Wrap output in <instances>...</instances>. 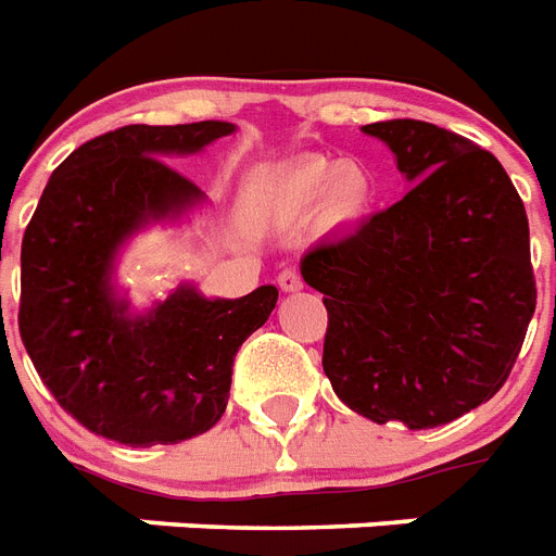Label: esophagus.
Wrapping results in <instances>:
<instances>
[{
    "label": "esophagus",
    "mask_w": 556,
    "mask_h": 556,
    "mask_svg": "<svg viewBox=\"0 0 556 556\" xmlns=\"http://www.w3.org/2000/svg\"><path fill=\"white\" fill-rule=\"evenodd\" d=\"M278 287H281L283 292H299L304 290V278H301V273L295 266H287V269L278 273Z\"/></svg>",
    "instance_id": "34e87169"
}]
</instances>
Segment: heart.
Masks as SVG:
<instances>
[{"label": "heart", "mask_w": 556, "mask_h": 556, "mask_svg": "<svg viewBox=\"0 0 556 556\" xmlns=\"http://www.w3.org/2000/svg\"><path fill=\"white\" fill-rule=\"evenodd\" d=\"M255 201L281 215L321 208L330 224H353L372 203L370 175L355 163H336L321 154L264 172L252 184Z\"/></svg>", "instance_id": "b5f03b06"}]
</instances>
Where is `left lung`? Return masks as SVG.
Listing matches in <instances>:
<instances>
[{"label": "left lung", "instance_id": "1", "mask_svg": "<svg viewBox=\"0 0 556 556\" xmlns=\"http://www.w3.org/2000/svg\"><path fill=\"white\" fill-rule=\"evenodd\" d=\"M364 131L413 186L301 261L327 306L324 372L376 425L439 428L494 399L522 350L536 306L526 206L468 137L425 119Z\"/></svg>", "mask_w": 556, "mask_h": 556}]
</instances>
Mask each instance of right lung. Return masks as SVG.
I'll list each match as a JSON object with an SVG mask.
<instances>
[{
  "label": "right lung",
  "instance_id": "1",
  "mask_svg": "<svg viewBox=\"0 0 556 556\" xmlns=\"http://www.w3.org/2000/svg\"><path fill=\"white\" fill-rule=\"evenodd\" d=\"M232 131L220 119L105 131L53 168L22 235V344L62 410L97 437L152 447L215 428L235 353L275 309V287L235 301L180 287L131 318L109 283L128 235L201 198L163 154L201 152Z\"/></svg>",
  "mask_w": 556,
  "mask_h": 556
}]
</instances>
